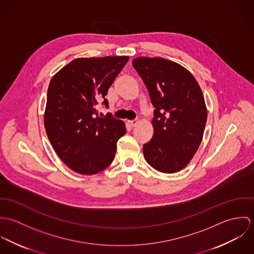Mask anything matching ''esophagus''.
<instances>
[{"label": "esophagus", "instance_id": "esophagus-1", "mask_svg": "<svg viewBox=\"0 0 254 254\" xmlns=\"http://www.w3.org/2000/svg\"><path fill=\"white\" fill-rule=\"evenodd\" d=\"M138 123H139V121H138V120H132V121H128V124H129L131 127H135V126H137V125H138Z\"/></svg>", "mask_w": 254, "mask_h": 254}]
</instances>
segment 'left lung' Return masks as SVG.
Segmentation results:
<instances>
[{"label":"left lung","mask_w":254,"mask_h":254,"mask_svg":"<svg viewBox=\"0 0 254 254\" xmlns=\"http://www.w3.org/2000/svg\"><path fill=\"white\" fill-rule=\"evenodd\" d=\"M154 108L153 136L143 146L146 162L162 173L184 169L203 137L207 109L201 89L187 68L163 58L133 60Z\"/></svg>","instance_id":"obj_1"}]
</instances>
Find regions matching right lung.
I'll return each mask as SVG.
<instances>
[{
    "instance_id": "add662e5",
    "label": "right lung",
    "mask_w": 254,
    "mask_h": 254,
    "mask_svg": "<svg viewBox=\"0 0 254 254\" xmlns=\"http://www.w3.org/2000/svg\"><path fill=\"white\" fill-rule=\"evenodd\" d=\"M129 57L79 58L51 79L44 114L49 141L59 157L73 171L94 175L109 167L117 141L126 133L123 121L109 114L99 117L97 105Z\"/></svg>"
}]
</instances>
